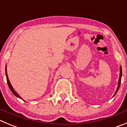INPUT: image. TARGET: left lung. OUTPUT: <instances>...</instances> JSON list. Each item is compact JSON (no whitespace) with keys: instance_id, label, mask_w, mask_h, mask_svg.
Returning a JSON list of instances; mask_svg holds the SVG:
<instances>
[{"instance_id":"1","label":"left lung","mask_w":127,"mask_h":127,"mask_svg":"<svg viewBox=\"0 0 127 127\" xmlns=\"http://www.w3.org/2000/svg\"><path fill=\"white\" fill-rule=\"evenodd\" d=\"M122 66H120V76H119V79H118V86H117V90H116L115 93L114 95H113V96H114L116 94H117V93L118 92V90H119V88H120V84H121V78H122Z\"/></svg>"}]
</instances>
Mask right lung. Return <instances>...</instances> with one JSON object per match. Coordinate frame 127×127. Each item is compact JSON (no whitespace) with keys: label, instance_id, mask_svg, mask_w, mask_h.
<instances>
[{"label":"right lung","instance_id":"1","mask_svg":"<svg viewBox=\"0 0 127 127\" xmlns=\"http://www.w3.org/2000/svg\"><path fill=\"white\" fill-rule=\"evenodd\" d=\"M5 76H6L7 82L8 86H9V88H10V91H11V92H12V93L13 94H14V95L15 96H17V98H20V99H22V100H23V99H22V98H21V97L20 96H19V95L18 93H17V92H15V90H14V89L13 88L12 86V85H11V84H10V81H9V78H8L7 73V64L5 65Z\"/></svg>","mask_w":127,"mask_h":127}]
</instances>
